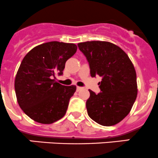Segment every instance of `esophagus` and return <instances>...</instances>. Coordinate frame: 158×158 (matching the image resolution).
Segmentation results:
<instances>
[{"label": "esophagus", "mask_w": 158, "mask_h": 158, "mask_svg": "<svg viewBox=\"0 0 158 158\" xmlns=\"http://www.w3.org/2000/svg\"><path fill=\"white\" fill-rule=\"evenodd\" d=\"M83 89V87H77V91H80V90H81Z\"/></svg>", "instance_id": "34e87169"}]
</instances>
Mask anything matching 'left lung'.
Returning <instances> with one entry per match:
<instances>
[{"label":"left lung","mask_w":158,"mask_h":158,"mask_svg":"<svg viewBox=\"0 0 158 158\" xmlns=\"http://www.w3.org/2000/svg\"><path fill=\"white\" fill-rule=\"evenodd\" d=\"M87 57L90 76H100L101 93L89 90L86 102L87 114L103 126L121 122L131 110L137 95V75L134 64L120 47L107 41H87L77 44Z\"/></svg>","instance_id":"8db88e82"}]
</instances>
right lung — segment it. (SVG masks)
Here are the masks:
<instances>
[{
  "label": "right lung",
  "instance_id": "add662e5",
  "mask_svg": "<svg viewBox=\"0 0 158 158\" xmlns=\"http://www.w3.org/2000/svg\"><path fill=\"white\" fill-rule=\"evenodd\" d=\"M77 49L74 44L48 42L31 49L21 61L15 81L17 101L36 122L52 124L66 114L76 86L61 85L54 77L63 74Z\"/></svg>",
  "mask_w": 158,
  "mask_h": 158
}]
</instances>
